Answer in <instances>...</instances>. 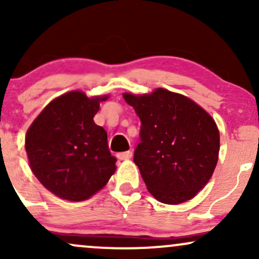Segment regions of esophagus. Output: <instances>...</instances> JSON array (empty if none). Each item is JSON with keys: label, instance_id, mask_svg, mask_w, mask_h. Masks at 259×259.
Instances as JSON below:
<instances>
[{"label": "esophagus", "instance_id": "esophagus-1", "mask_svg": "<svg viewBox=\"0 0 259 259\" xmlns=\"http://www.w3.org/2000/svg\"><path fill=\"white\" fill-rule=\"evenodd\" d=\"M117 157L119 159H123V160H126V159H130L133 157V152L132 151H125V152H120L117 154Z\"/></svg>", "mask_w": 259, "mask_h": 259}]
</instances>
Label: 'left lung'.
Wrapping results in <instances>:
<instances>
[{"instance_id": "left-lung-1", "label": "left lung", "mask_w": 259, "mask_h": 259, "mask_svg": "<svg viewBox=\"0 0 259 259\" xmlns=\"http://www.w3.org/2000/svg\"><path fill=\"white\" fill-rule=\"evenodd\" d=\"M123 97L141 120L134 162L147 190L162 203L191 200L206 186L218 162L214 119L189 97L165 89Z\"/></svg>"}]
</instances>
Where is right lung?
Returning <instances> with one entry per match:
<instances>
[{
    "instance_id": "add662e5",
    "label": "right lung",
    "mask_w": 259,
    "mask_h": 259,
    "mask_svg": "<svg viewBox=\"0 0 259 259\" xmlns=\"http://www.w3.org/2000/svg\"><path fill=\"white\" fill-rule=\"evenodd\" d=\"M70 91L49 103L25 136L29 164L37 180L53 195L84 201L100 191L115 171L107 133L95 124L100 102Z\"/></svg>"
}]
</instances>
